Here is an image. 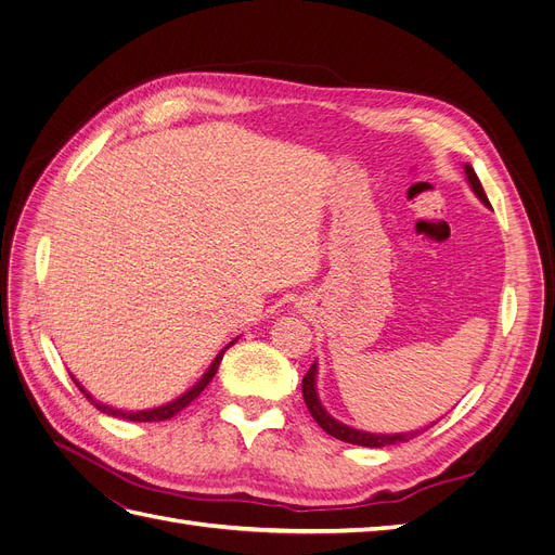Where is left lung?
<instances>
[{
  "instance_id": "obj_1",
  "label": "left lung",
  "mask_w": 555,
  "mask_h": 555,
  "mask_svg": "<svg viewBox=\"0 0 555 555\" xmlns=\"http://www.w3.org/2000/svg\"><path fill=\"white\" fill-rule=\"evenodd\" d=\"M465 176H467V182L469 188H473V192L479 196V201L483 206H491L489 204V196H486L481 182L475 173V169L469 164H465ZM304 400L306 405L312 414L314 422L322 426L328 435H333V438H338L343 442H349V444H361V447H389V444H400V442H410L412 438H416L418 430H412V433H396V435H375V433H365V430H357V428H349L345 424H340L338 418H333L322 402H319V396H317V363L310 365V371L306 373L304 377Z\"/></svg>"
}]
</instances>
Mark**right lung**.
Listing matches in <instances>:
<instances>
[{
    "instance_id": "add662e5",
    "label": "right lung",
    "mask_w": 555,
    "mask_h": 555,
    "mask_svg": "<svg viewBox=\"0 0 555 555\" xmlns=\"http://www.w3.org/2000/svg\"><path fill=\"white\" fill-rule=\"evenodd\" d=\"M236 343V340H233ZM233 343H229L220 354L215 357V361L210 363V367L206 371V375L201 377L192 389L188 391V393H182L180 398H176V400H171V402H166V405H162V408H153V410H141V412H125V410H113V408H108V405H104V402H96L86 389H82V386L76 382V386L78 389L86 393V398L92 402V405L99 410V412H104V414H111V416H120V418H129V422H166V418H171V416H176L178 412H182L184 408L190 405V402L194 400V398H198L201 396V391L206 389V386L212 382V377H215V373H217V367H220V363H222V357H224V351L233 345Z\"/></svg>"
}]
</instances>
